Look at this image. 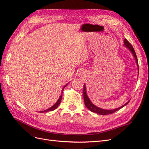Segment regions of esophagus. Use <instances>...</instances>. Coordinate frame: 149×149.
Listing matches in <instances>:
<instances>
[{
	"mask_svg": "<svg viewBox=\"0 0 149 149\" xmlns=\"http://www.w3.org/2000/svg\"><path fill=\"white\" fill-rule=\"evenodd\" d=\"M81 76H82V75H83V74L82 73H81Z\"/></svg>",
	"mask_w": 149,
	"mask_h": 149,
	"instance_id": "esophagus-1",
	"label": "esophagus"
}]
</instances>
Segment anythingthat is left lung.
Here are the masks:
<instances>
[{
	"instance_id": "8db88e82",
	"label": "left lung",
	"mask_w": 149,
	"mask_h": 149,
	"mask_svg": "<svg viewBox=\"0 0 149 149\" xmlns=\"http://www.w3.org/2000/svg\"><path fill=\"white\" fill-rule=\"evenodd\" d=\"M124 46L127 48L131 52V53H132L133 56H134L135 58V60H136V63H137V67H138V73H139V64H138V60H137V56H136V52H135V50L133 48V47L132 46V45L130 44L127 40L126 39H124ZM83 97H84V104L86 106V107L88 109L91 111V112H96V113L98 114H100V115H108V114H112L114 113V112H115L116 111H118L119 109H121L122 107H123L124 106H125V105H127V104L129 103V102L130 101H129L127 102H126L124 105H123V106H121L120 107H118L117 108V109H111V110H107V109H101V108H100L97 107L96 106H95L94 104H93L91 102V101H90V100L89 99L88 95H87V93H86V86L85 84H84V88H83Z\"/></svg>"
}]
</instances>
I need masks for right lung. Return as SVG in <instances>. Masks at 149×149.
<instances>
[{
	"label": "right lung",
	"instance_id": "right-lung-1",
	"mask_svg": "<svg viewBox=\"0 0 149 149\" xmlns=\"http://www.w3.org/2000/svg\"><path fill=\"white\" fill-rule=\"evenodd\" d=\"M67 84H66L65 86H64L63 88V89H62V91H61V95L60 96L59 99H58V101H57V102L55 104H54L53 106H52L51 107H49V109H46V110H45V111H40V112H48V111H53V110H55V109H56V108L58 107V106L60 105V102H61V98H62V94H63V89H64V88L66 86Z\"/></svg>",
	"mask_w": 149,
	"mask_h": 149
}]
</instances>
